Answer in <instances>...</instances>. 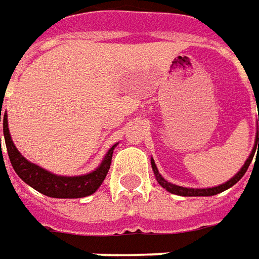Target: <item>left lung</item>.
<instances>
[{"mask_svg":"<svg viewBox=\"0 0 259 259\" xmlns=\"http://www.w3.org/2000/svg\"><path fill=\"white\" fill-rule=\"evenodd\" d=\"M255 102H256V109L259 110V97H255ZM259 121V117H258ZM258 146L259 150V136H258V130H256V136H255V145L254 149H252V152H251V155L248 156V159L245 160V163L244 166L239 169V172L235 175V176H232L229 181H227L225 183H222V185H218V186H213V188H185V186H179V185H175V183H170L166 181L165 178L162 176V175L159 174V170H157L156 163H155V160L153 159H150V163H152V169H153V174L156 176V181L159 182V185L162 186V188H165L166 191L170 192V193H175V195H179V196H212V195H218L221 192L227 191L229 189L231 186H234L244 175H245L246 169L249 167L251 165V162H252V157H254V153L256 150V146ZM258 153V151H256Z\"/></svg>","mask_w":259,"mask_h":259,"instance_id":"8db88e82","label":"left lung"}]
</instances>
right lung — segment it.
I'll list each match as a JSON object with an SVG mask.
<instances>
[{
  "label": "right lung",
  "mask_w": 259,
  "mask_h": 259,
  "mask_svg": "<svg viewBox=\"0 0 259 259\" xmlns=\"http://www.w3.org/2000/svg\"><path fill=\"white\" fill-rule=\"evenodd\" d=\"M3 109V107H1ZM0 109V121L3 120V130H4V139L7 152L11 160L15 174L18 175L24 182L30 185L35 191H38L50 198H60V199H76V198H84L89 196L100 188V185L104 181L106 175L110 169L112 156L114 147L113 145L106 156L102 160V163L94 169L93 172L80 176H61L49 172L47 169H42L41 166L31 163L18 152V149L14 145L10 129H8V116L7 112L1 114ZM1 149V138H0Z\"/></svg>",
  "instance_id": "obj_1"
}]
</instances>
